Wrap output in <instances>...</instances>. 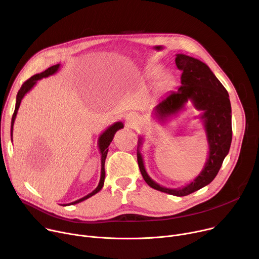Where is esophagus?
I'll use <instances>...</instances> for the list:
<instances>
[{"instance_id":"obj_1","label":"esophagus","mask_w":259,"mask_h":259,"mask_svg":"<svg viewBox=\"0 0 259 259\" xmlns=\"http://www.w3.org/2000/svg\"><path fill=\"white\" fill-rule=\"evenodd\" d=\"M125 119H126L127 125H128L129 127H133V126H135V124L137 123L138 116H137V114H135V113H129V114H127V116H126Z\"/></svg>"}]
</instances>
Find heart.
<instances>
[{
  "label": "heart",
  "instance_id": "heart-1",
  "mask_svg": "<svg viewBox=\"0 0 259 259\" xmlns=\"http://www.w3.org/2000/svg\"><path fill=\"white\" fill-rule=\"evenodd\" d=\"M163 72V66L161 65H156V66H153L150 70H149V73H147V78H149L150 80H157L158 78L161 77ZM161 85L162 86H167L169 81H170V78L169 76H163L161 78Z\"/></svg>",
  "mask_w": 259,
  "mask_h": 259
}]
</instances>
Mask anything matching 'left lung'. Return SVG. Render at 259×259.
Masks as SVG:
<instances>
[{
	"mask_svg": "<svg viewBox=\"0 0 259 259\" xmlns=\"http://www.w3.org/2000/svg\"><path fill=\"white\" fill-rule=\"evenodd\" d=\"M175 63L182 70L181 86L176 92L163 97L155 106L153 116L160 122H166L186 109L189 101L196 109L202 110V120L208 142V157L201 172L190 183L178 189L160 186L147 174L143 158L138 149L143 144L139 136L137 162L145 182L157 191L176 197L188 196L206 187L217 175L232 143V107L229 93L215 77L209 66L201 60L186 54H176Z\"/></svg>",
	"mask_w": 259,
	"mask_h": 259,
	"instance_id": "obj_1",
	"label": "left lung"
}]
</instances>
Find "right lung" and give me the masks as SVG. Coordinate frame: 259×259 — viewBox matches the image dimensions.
Here are the masks:
<instances>
[{
  "label": "right lung",
  "mask_w": 259,
  "mask_h": 259,
  "mask_svg": "<svg viewBox=\"0 0 259 259\" xmlns=\"http://www.w3.org/2000/svg\"><path fill=\"white\" fill-rule=\"evenodd\" d=\"M60 67V64H56V65H53L49 68H47L45 71L41 72V73H36V75L30 77L26 82H24L20 88V90L18 91L17 93V96H16V104H15V110H14V114H13V117H12V121H11V139H12V136H13V126H14V122H15V119H16V115H17V112H18V108L20 106V103H21V100L22 98L24 97V95L29 92L33 86L36 84V82H38L39 80L43 79V78H47L49 76H52L54 75V73H56L58 71ZM124 128V125L122 122H116L114 123L113 125H110L108 128H106L100 135H99V138H98V149H99V152H100V156H101V173H100V180H99V183L97 188L91 192L90 194H88L87 196L75 201V202H71V203H68V204H64L63 206H69V205H75V204H78L80 202H83L85 200H87L88 198L92 197L93 195L97 194L103 187L104 184V177H105V170H104V163H105V159H106V156H107V152H108V145L110 144V142L113 141V138L116 134V132L119 130V129H122Z\"/></svg>",
  "instance_id": "right-lung-1"
}]
</instances>
